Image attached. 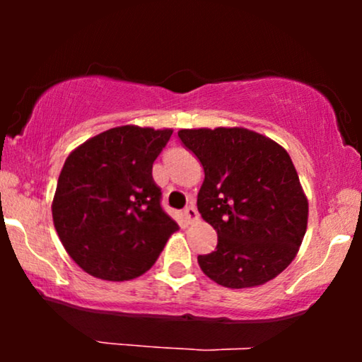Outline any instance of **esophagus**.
I'll return each instance as SVG.
<instances>
[{
	"instance_id": "esophagus-1",
	"label": "esophagus",
	"mask_w": 362,
	"mask_h": 362,
	"mask_svg": "<svg viewBox=\"0 0 362 362\" xmlns=\"http://www.w3.org/2000/svg\"><path fill=\"white\" fill-rule=\"evenodd\" d=\"M182 214H185V217H186V221H187V222H196L197 219H199V214H197V211H196V207H194V206L186 207V209H185V212H182Z\"/></svg>"
}]
</instances>
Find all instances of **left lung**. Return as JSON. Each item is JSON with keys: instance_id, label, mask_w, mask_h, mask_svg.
Here are the masks:
<instances>
[{"instance_id": "left-lung-1", "label": "left lung", "mask_w": 362, "mask_h": 362, "mask_svg": "<svg viewBox=\"0 0 362 362\" xmlns=\"http://www.w3.org/2000/svg\"><path fill=\"white\" fill-rule=\"evenodd\" d=\"M177 136L204 168L197 211L217 232L201 270L227 288L280 275L298 254L308 199L284 146L242 127L181 128Z\"/></svg>"}]
</instances>
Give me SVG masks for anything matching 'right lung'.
<instances>
[{
    "label": "right lung",
    "instance_id": "right-lung-1",
    "mask_svg": "<svg viewBox=\"0 0 362 362\" xmlns=\"http://www.w3.org/2000/svg\"><path fill=\"white\" fill-rule=\"evenodd\" d=\"M171 128L123 125L78 145L64 163L52 221L71 259L88 275L133 280L155 264L177 224L161 209L153 163Z\"/></svg>",
    "mask_w": 362,
    "mask_h": 362
}]
</instances>
